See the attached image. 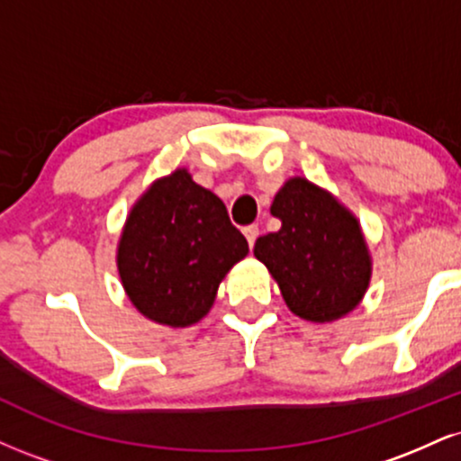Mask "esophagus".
I'll return each instance as SVG.
<instances>
[{"instance_id":"1","label":"esophagus","mask_w":461,"mask_h":461,"mask_svg":"<svg viewBox=\"0 0 461 461\" xmlns=\"http://www.w3.org/2000/svg\"><path fill=\"white\" fill-rule=\"evenodd\" d=\"M245 236H247L249 247L253 249V245H256V240H258V236H260V230H258V225H247L245 227Z\"/></svg>"}]
</instances>
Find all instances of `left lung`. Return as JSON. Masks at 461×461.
Here are the masks:
<instances>
[{
  "label": "left lung",
  "instance_id": "1",
  "mask_svg": "<svg viewBox=\"0 0 461 461\" xmlns=\"http://www.w3.org/2000/svg\"><path fill=\"white\" fill-rule=\"evenodd\" d=\"M271 214L282 230L258 238L253 253L279 284L285 305L314 322L336 321L356 308L370 279L356 216L303 177L284 184Z\"/></svg>",
  "mask_w": 461,
  "mask_h": 461
}]
</instances>
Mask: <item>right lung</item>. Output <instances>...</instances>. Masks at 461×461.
Returning a JSON list of instances; mask_svg holds the SVG:
<instances>
[{
  "instance_id": "add662e5",
  "label": "right lung",
  "mask_w": 461,
  "mask_h": 461,
  "mask_svg": "<svg viewBox=\"0 0 461 461\" xmlns=\"http://www.w3.org/2000/svg\"><path fill=\"white\" fill-rule=\"evenodd\" d=\"M247 253L223 201L182 168L158 179L131 208L116 264L147 319L188 327L208 314L221 279Z\"/></svg>"
}]
</instances>
